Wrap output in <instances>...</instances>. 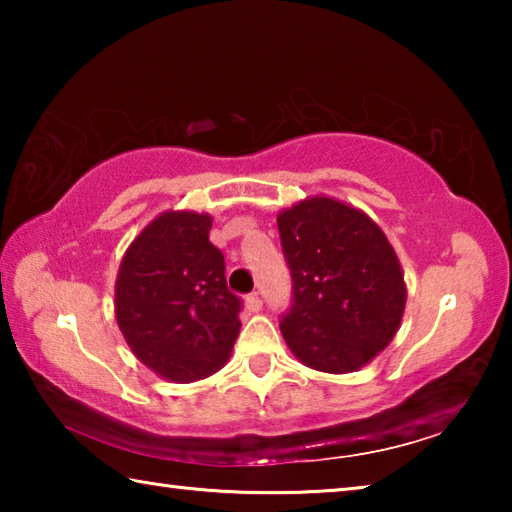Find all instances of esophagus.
<instances>
[{
  "instance_id": "obj_1",
  "label": "esophagus",
  "mask_w": 512,
  "mask_h": 512,
  "mask_svg": "<svg viewBox=\"0 0 512 512\" xmlns=\"http://www.w3.org/2000/svg\"><path fill=\"white\" fill-rule=\"evenodd\" d=\"M246 307H248V311L257 314V311H262V298H259L257 293H250V296L246 298Z\"/></svg>"
}]
</instances>
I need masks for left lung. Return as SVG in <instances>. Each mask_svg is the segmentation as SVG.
Returning a JSON list of instances; mask_svg holds the SVG:
<instances>
[{"instance_id": "obj_1", "label": "left lung", "mask_w": 512, "mask_h": 512, "mask_svg": "<svg viewBox=\"0 0 512 512\" xmlns=\"http://www.w3.org/2000/svg\"><path fill=\"white\" fill-rule=\"evenodd\" d=\"M293 280L280 329L302 366L329 375L357 372L395 339L406 282L391 241L359 207L329 196L277 214Z\"/></svg>"}]
</instances>
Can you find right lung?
I'll list each match as a JSON object with an SVG mask.
<instances>
[{
    "label": "right lung",
    "instance_id": "right-lung-1",
    "mask_svg": "<svg viewBox=\"0 0 512 512\" xmlns=\"http://www.w3.org/2000/svg\"><path fill=\"white\" fill-rule=\"evenodd\" d=\"M212 216L167 210L121 257L115 318L128 348L155 375L192 384L228 363L239 336L241 302L225 284Z\"/></svg>",
    "mask_w": 512,
    "mask_h": 512
}]
</instances>
